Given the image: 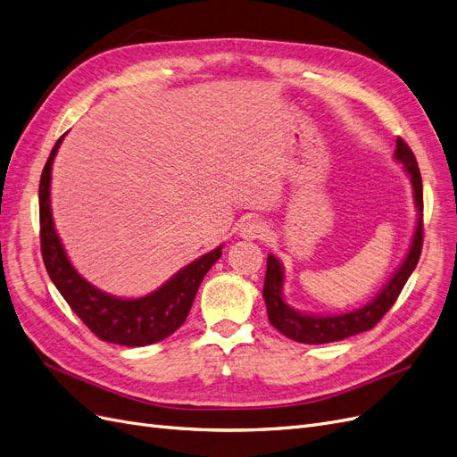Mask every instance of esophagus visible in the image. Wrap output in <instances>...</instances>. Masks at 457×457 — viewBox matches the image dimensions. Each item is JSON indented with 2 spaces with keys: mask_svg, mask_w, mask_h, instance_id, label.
<instances>
[{
  "mask_svg": "<svg viewBox=\"0 0 457 457\" xmlns=\"http://www.w3.org/2000/svg\"><path fill=\"white\" fill-rule=\"evenodd\" d=\"M268 233V228L263 222H258V220H248V222L243 224L241 228V237L254 241V239H263Z\"/></svg>",
  "mask_w": 457,
  "mask_h": 457,
  "instance_id": "obj_1",
  "label": "esophagus"
}]
</instances>
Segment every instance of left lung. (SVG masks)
Segmentation results:
<instances>
[{
  "label": "left lung",
  "mask_w": 457,
  "mask_h": 457,
  "mask_svg": "<svg viewBox=\"0 0 457 457\" xmlns=\"http://www.w3.org/2000/svg\"><path fill=\"white\" fill-rule=\"evenodd\" d=\"M395 159L403 163L408 172L411 187H414V203L418 209V222L414 237H411L410 250L401 263V268L395 271L391 281L381 288L378 296L355 312L342 313V315H307L292 309L283 300V283H285V270L273 254L268 256V271L266 281H263V300H266L268 317L271 325L285 334L287 337L300 344H330L345 340L349 336H355L374 328L379 319L384 317L391 305L399 298L401 290L404 288L408 277L416 270L421 245H423V187H421V174L418 161L408 148V144L403 138H396Z\"/></svg>",
  "instance_id": "obj_1"
}]
</instances>
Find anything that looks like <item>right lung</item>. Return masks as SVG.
Wrapping results in <instances>:
<instances>
[{
	"instance_id": "add662e5",
	"label": "right lung",
	"mask_w": 457,
	"mask_h": 457,
	"mask_svg": "<svg viewBox=\"0 0 457 457\" xmlns=\"http://www.w3.org/2000/svg\"><path fill=\"white\" fill-rule=\"evenodd\" d=\"M64 137L56 140L39 180V239L41 256L51 281L62 298L102 342L142 347L165 340L179 330L189 313L203 277L222 256V245L187 263L169 281L142 298H115L98 290L73 270L51 214V169Z\"/></svg>"
}]
</instances>
